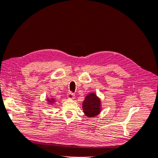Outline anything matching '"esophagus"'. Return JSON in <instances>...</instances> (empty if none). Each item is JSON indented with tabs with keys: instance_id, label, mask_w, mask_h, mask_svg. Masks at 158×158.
Masks as SVG:
<instances>
[{
	"instance_id": "obj_1",
	"label": "esophagus",
	"mask_w": 158,
	"mask_h": 158,
	"mask_svg": "<svg viewBox=\"0 0 158 158\" xmlns=\"http://www.w3.org/2000/svg\"><path fill=\"white\" fill-rule=\"evenodd\" d=\"M66 96H67V98H68V99H74V96H75V95L73 94V93H72V92H69L68 94H67V95H66Z\"/></svg>"
}]
</instances>
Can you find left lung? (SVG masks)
<instances>
[{
    "label": "left lung",
    "mask_w": 158,
    "mask_h": 158,
    "mask_svg": "<svg viewBox=\"0 0 158 158\" xmlns=\"http://www.w3.org/2000/svg\"><path fill=\"white\" fill-rule=\"evenodd\" d=\"M101 99L95 93H89L85 98L82 103L83 111L89 118L98 115L101 112Z\"/></svg>",
    "instance_id": "left-lung-1"
}]
</instances>
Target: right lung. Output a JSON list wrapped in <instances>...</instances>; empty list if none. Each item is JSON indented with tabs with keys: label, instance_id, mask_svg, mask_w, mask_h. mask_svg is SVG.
<instances>
[{
	"label": "right lung",
	"instance_id": "obj_1",
	"mask_svg": "<svg viewBox=\"0 0 158 158\" xmlns=\"http://www.w3.org/2000/svg\"><path fill=\"white\" fill-rule=\"evenodd\" d=\"M47 102H48V104H50V105H52L55 102V99L54 98H47Z\"/></svg>",
	"mask_w": 158,
	"mask_h": 158
}]
</instances>
